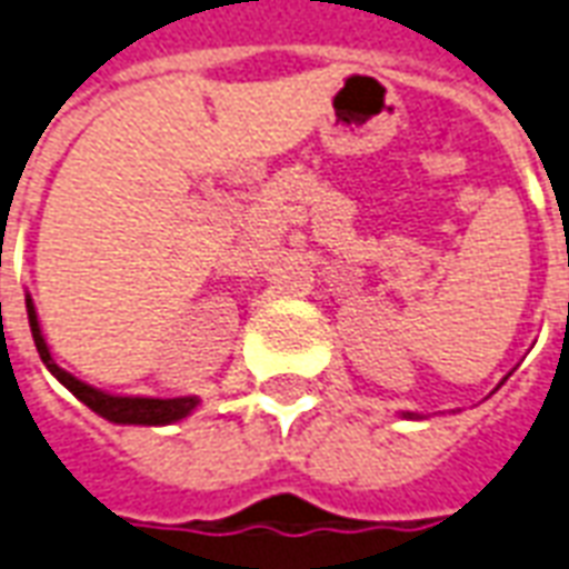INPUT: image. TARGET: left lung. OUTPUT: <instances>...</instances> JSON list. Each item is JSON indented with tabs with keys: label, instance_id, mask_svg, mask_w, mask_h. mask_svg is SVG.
<instances>
[{
	"label": "left lung",
	"instance_id": "8db88e82",
	"mask_svg": "<svg viewBox=\"0 0 569 569\" xmlns=\"http://www.w3.org/2000/svg\"><path fill=\"white\" fill-rule=\"evenodd\" d=\"M407 416H410V419H413V413H407Z\"/></svg>",
	"mask_w": 569,
	"mask_h": 569
}]
</instances>
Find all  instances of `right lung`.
I'll return each instance as SVG.
<instances>
[{
	"label": "right lung",
	"mask_w": 569,
	"mask_h": 569,
	"mask_svg": "<svg viewBox=\"0 0 569 569\" xmlns=\"http://www.w3.org/2000/svg\"><path fill=\"white\" fill-rule=\"evenodd\" d=\"M27 313L41 361L48 365L50 373H53L74 398H81V401L90 407L92 413L104 416L108 422L117 425H168L178 422V419H183V416L196 410V403H199L196 398H166V401H162V398H117V395H104V391L92 389L87 382L74 380L71 373H66L57 361L50 359V349L48 343H44V338H41V328H38L32 298H27Z\"/></svg>",
	"instance_id": "right-lung-1"
}]
</instances>
